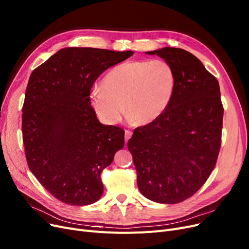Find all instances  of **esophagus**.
<instances>
[{"label": "esophagus", "mask_w": 249, "mask_h": 249, "mask_svg": "<svg viewBox=\"0 0 249 249\" xmlns=\"http://www.w3.org/2000/svg\"><path fill=\"white\" fill-rule=\"evenodd\" d=\"M131 136H132V132L130 131V130H126L125 131V143L128 142V140L131 138Z\"/></svg>", "instance_id": "34e87169"}]
</instances>
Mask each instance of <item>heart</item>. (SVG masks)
<instances>
[{"instance_id": "1", "label": "heart", "mask_w": 249, "mask_h": 249, "mask_svg": "<svg viewBox=\"0 0 249 249\" xmlns=\"http://www.w3.org/2000/svg\"><path fill=\"white\" fill-rule=\"evenodd\" d=\"M89 94L90 105L100 119L117 124L125 112L138 125H148L171 104L177 76L173 65L163 59L130 60L113 68Z\"/></svg>"}]
</instances>
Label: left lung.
<instances>
[{
  "mask_svg": "<svg viewBox=\"0 0 249 249\" xmlns=\"http://www.w3.org/2000/svg\"><path fill=\"white\" fill-rule=\"evenodd\" d=\"M173 65L177 87L166 111L138 127L127 143L145 198L176 204L192 197L215 167L224 109L216 77L191 52L175 47L147 51Z\"/></svg>",
  "mask_w": 249,
  "mask_h": 249,
  "instance_id": "left-lung-1",
  "label": "left lung"
}]
</instances>
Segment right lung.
<instances>
[{
  "instance_id": "add662e5",
  "label": "right lung",
  "mask_w": 249,
  "mask_h": 249,
  "mask_svg": "<svg viewBox=\"0 0 249 249\" xmlns=\"http://www.w3.org/2000/svg\"><path fill=\"white\" fill-rule=\"evenodd\" d=\"M133 53L65 47L29 77L22 109L26 160L38 181L65 204L85 206L102 197L101 173L124 147V130L100 123L89 91L102 72Z\"/></svg>"
}]
</instances>
